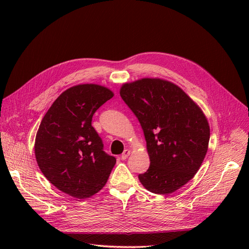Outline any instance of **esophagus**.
I'll list each match as a JSON object with an SVG mask.
<instances>
[{
  "mask_svg": "<svg viewBox=\"0 0 249 249\" xmlns=\"http://www.w3.org/2000/svg\"><path fill=\"white\" fill-rule=\"evenodd\" d=\"M130 152H131V151H130V149H125L124 152L121 154V160H125L128 158V156L130 155Z\"/></svg>",
  "mask_w": 249,
  "mask_h": 249,
  "instance_id": "34e87169",
  "label": "esophagus"
}]
</instances>
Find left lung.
I'll list each match as a JSON object with an SVG mask.
<instances>
[{
    "mask_svg": "<svg viewBox=\"0 0 249 249\" xmlns=\"http://www.w3.org/2000/svg\"><path fill=\"white\" fill-rule=\"evenodd\" d=\"M120 96L146 140L150 165L138 176L142 186L159 195L185 186L208 151L210 127L201 108L178 86L158 77L125 83Z\"/></svg>",
    "mask_w": 249,
    "mask_h": 249,
    "instance_id": "obj_1",
    "label": "left lung"
}]
</instances>
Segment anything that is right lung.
Returning <instances> with one entry per match:
<instances>
[{"mask_svg":"<svg viewBox=\"0 0 249 249\" xmlns=\"http://www.w3.org/2000/svg\"><path fill=\"white\" fill-rule=\"evenodd\" d=\"M113 96L100 85L73 86L60 94L39 125L37 164L52 185L73 198L87 199L101 191L116 163L91 126L95 112Z\"/></svg>","mask_w":249,"mask_h":249,"instance_id":"right-lung-1","label":"right lung"}]
</instances>
